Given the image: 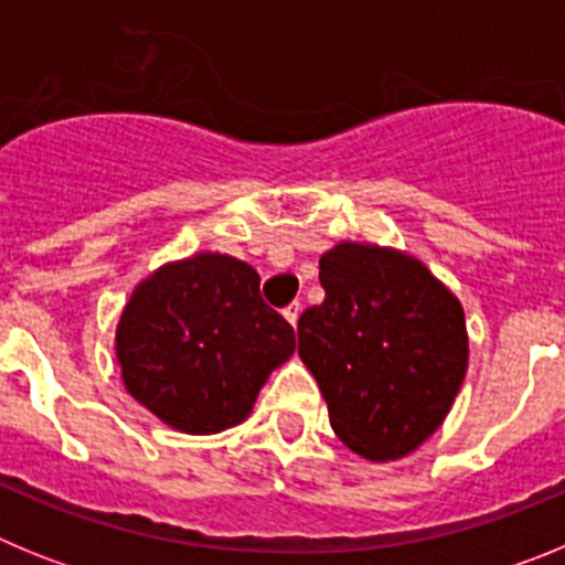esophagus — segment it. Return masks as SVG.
Returning <instances> with one entry per match:
<instances>
[{
  "instance_id": "esophagus-1",
  "label": "esophagus",
  "mask_w": 565,
  "mask_h": 565,
  "mask_svg": "<svg viewBox=\"0 0 565 565\" xmlns=\"http://www.w3.org/2000/svg\"><path fill=\"white\" fill-rule=\"evenodd\" d=\"M299 311H302V306H299V302H291V306H286L282 308V317L288 319V322H291L294 328H297V319H299Z\"/></svg>"
}]
</instances>
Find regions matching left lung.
<instances>
[{
    "mask_svg": "<svg viewBox=\"0 0 565 565\" xmlns=\"http://www.w3.org/2000/svg\"><path fill=\"white\" fill-rule=\"evenodd\" d=\"M322 306L297 322L299 356L353 452L393 461L450 413L467 373L458 299L418 259L339 243L319 259Z\"/></svg>",
    "mask_w": 565,
    "mask_h": 565,
    "instance_id": "obj_1",
    "label": "left lung"
}]
</instances>
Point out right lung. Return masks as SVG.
Listing matches in <instances>:
<instances>
[{
	"instance_id": "obj_1",
	"label": "right lung",
	"mask_w": 565,
	"mask_h": 565,
	"mask_svg": "<svg viewBox=\"0 0 565 565\" xmlns=\"http://www.w3.org/2000/svg\"><path fill=\"white\" fill-rule=\"evenodd\" d=\"M115 351L127 391L183 433H221L252 413L294 353V328L259 297V274L226 254L163 266L135 288Z\"/></svg>"
}]
</instances>
